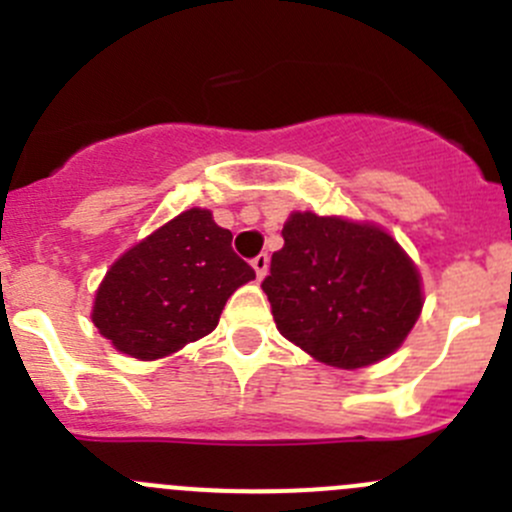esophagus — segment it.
<instances>
[{"instance_id":"34e87169","label":"esophagus","mask_w":512,"mask_h":512,"mask_svg":"<svg viewBox=\"0 0 512 512\" xmlns=\"http://www.w3.org/2000/svg\"><path fill=\"white\" fill-rule=\"evenodd\" d=\"M252 267H255V272H257V280H262V277L267 275V267H270V257L262 252V255H257L255 260H252Z\"/></svg>"}]
</instances>
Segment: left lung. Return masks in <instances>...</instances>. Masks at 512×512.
I'll list each match as a JSON object with an SVG mask.
<instances>
[{
    "mask_svg": "<svg viewBox=\"0 0 512 512\" xmlns=\"http://www.w3.org/2000/svg\"><path fill=\"white\" fill-rule=\"evenodd\" d=\"M262 282L285 339L337 369L394 354L423 307L421 275L371 223L292 213Z\"/></svg>",
    "mask_w": 512,
    "mask_h": 512,
    "instance_id": "left-lung-1",
    "label": "left lung"
}]
</instances>
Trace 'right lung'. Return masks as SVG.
Here are the masks:
<instances>
[{
	"label": "right lung",
	"instance_id": "add662e5",
	"mask_svg": "<svg viewBox=\"0 0 512 512\" xmlns=\"http://www.w3.org/2000/svg\"><path fill=\"white\" fill-rule=\"evenodd\" d=\"M255 270L210 210L190 208L123 252L103 277L91 319L118 352L163 359L213 332Z\"/></svg>",
	"mask_w": 512,
	"mask_h": 512
}]
</instances>
